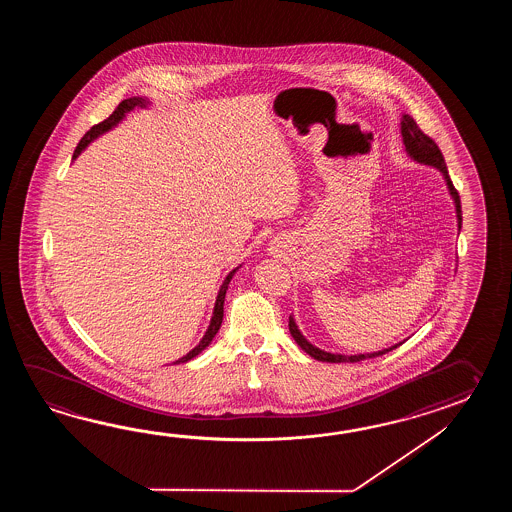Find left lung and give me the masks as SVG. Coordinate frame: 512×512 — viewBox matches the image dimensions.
Instances as JSON below:
<instances>
[{"instance_id":"8db88e82","label":"left lung","mask_w":512,"mask_h":512,"mask_svg":"<svg viewBox=\"0 0 512 512\" xmlns=\"http://www.w3.org/2000/svg\"><path fill=\"white\" fill-rule=\"evenodd\" d=\"M401 135H403L404 148H406V153L410 155V159H414L417 163L434 166V168H437V170L443 174V177H445L446 188H448L450 197H452V201H454V205H456L457 227L461 229V221H463V218H461V201H459V194H457L456 188H454L452 181H450V175H448V170H446L443 153L437 148V144H435L426 133L421 131V128L417 126V122H415L410 115H406V113H404L403 119H401ZM289 331H291V337L296 340V344L304 349L309 357L320 360V362H360V360L375 359V357H381L384 353H388V351H392V349L403 344V342H399V344H395L392 348L382 349V351H373V353L340 355V353H329V351H324V349L313 346V344L300 333V329L296 326L293 316H289Z\"/></svg>"}]
</instances>
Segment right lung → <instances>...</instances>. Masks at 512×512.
I'll return each instance as SVG.
<instances>
[{
	"label": "right lung",
	"instance_id": "add662e5",
	"mask_svg": "<svg viewBox=\"0 0 512 512\" xmlns=\"http://www.w3.org/2000/svg\"><path fill=\"white\" fill-rule=\"evenodd\" d=\"M148 106H150V100L144 97H131L126 98V100H122L119 106H117V109L109 115L108 119L102 120V122L97 124V126H93V128L87 131L86 135L80 139L77 150L73 153V161L77 159L80 153L86 150L87 144H91V142L95 141L97 137H100L102 133H106V131L111 130V128H115V126L119 124L120 120L126 117V113H130L131 109L148 108ZM240 267L232 269V271L227 274L225 282L221 283L218 298H216V305H214V313H212V318H210V326H208L207 333H205L203 338L199 340V344H197L196 348L192 349V351H188L185 357L175 360L174 364H181V362H188V360L194 359V357H197L203 349L207 348L208 344L212 342V338L216 337V333H218L219 327H221V322H223V304H225V294H227V289H229V283L230 280H232V276L236 274V271H238Z\"/></svg>",
	"mask_w": 512,
	"mask_h": 512
}]
</instances>
